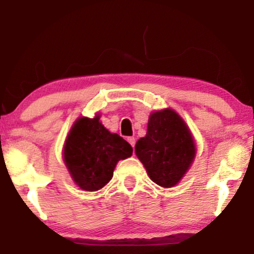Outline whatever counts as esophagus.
Returning <instances> with one entry per match:
<instances>
[{
	"label": "esophagus",
	"mask_w": 254,
	"mask_h": 254,
	"mask_svg": "<svg viewBox=\"0 0 254 254\" xmlns=\"http://www.w3.org/2000/svg\"><path fill=\"white\" fill-rule=\"evenodd\" d=\"M127 142L131 144V147H135V143H136V139L135 137H127Z\"/></svg>",
	"instance_id": "34e87169"
}]
</instances>
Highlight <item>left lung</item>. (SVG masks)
Returning a JSON list of instances; mask_svg holds the SVG:
<instances>
[{"label":"left lung","instance_id":"obj_1","mask_svg":"<svg viewBox=\"0 0 254 254\" xmlns=\"http://www.w3.org/2000/svg\"><path fill=\"white\" fill-rule=\"evenodd\" d=\"M136 156L162 188L176 186L190 170L197 148L190 127L172 109L151 112L147 133L136 142Z\"/></svg>","mask_w":254,"mask_h":254}]
</instances>
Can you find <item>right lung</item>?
<instances>
[{
    "instance_id": "right-lung-1",
    "label": "right lung",
    "mask_w": 254,
    "mask_h": 254,
    "mask_svg": "<svg viewBox=\"0 0 254 254\" xmlns=\"http://www.w3.org/2000/svg\"><path fill=\"white\" fill-rule=\"evenodd\" d=\"M132 155V148L118 133L101 124L100 115L80 117L63 147V161L80 189L98 191L112 179L118 161Z\"/></svg>"
}]
</instances>
